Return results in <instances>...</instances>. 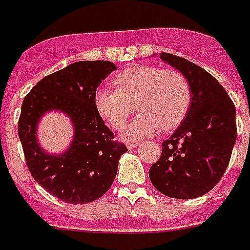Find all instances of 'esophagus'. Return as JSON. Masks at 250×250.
<instances>
[{
	"instance_id": "esophagus-1",
	"label": "esophagus",
	"mask_w": 250,
	"mask_h": 250,
	"mask_svg": "<svg viewBox=\"0 0 250 250\" xmlns=\"http://www.w3.org/2000/svg\"><path fill=\"white\" fill-rule=\"evenodd\" d=\"M137 145H139V143H127V147H128V149H133V147H136Z\"/></svg>"
}]
</instances>
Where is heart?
Here are the masks:
<instances>
[{
    "label": "heart",
    "mask_w": 250,
    "mask_h": 250,
    "mask_svg": "<svg viewBox=\"0 0 250 250\" xmlns=\"http://www.w3.org/2000/svg\"><path fill=\"white\" fill-rule=\"evenodd\" d=\"M117 90L101 87L95 92L99 114L121 129L133 111L140 114L122 133L125 140L147 139L159 132L176 128L188 114L191 101L188 79L177 69H159L151 65H133L114 77Z\"/></svg>",
    "instance_id": "1"
}]
</instances>
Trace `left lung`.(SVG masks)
<instances>
[{"mask_svg": "<svg viewBox=\"0 0 250 250\" xmlns=\"http://www.w3.org/2000/svg\"><path fill=\"white\" fill-rule=\"evenodd\" d=\"M160 59L188 79L191 101L181 125L162 144L150 181L169 198H199L218 184L229 166L237 135L235 105L220 82L199 65L168 52Z\"/></svg>", "mask_w": 250, "mask_h": 250, "instance_id": "obj_1", "label": "left lung"}]
</instances>
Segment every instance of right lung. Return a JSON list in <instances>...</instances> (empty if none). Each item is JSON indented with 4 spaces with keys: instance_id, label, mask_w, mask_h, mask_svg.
Segmentation results:
<instances>
[{
    "instance_id": "obj_1",
    "label": "right lung",
    "mask_w": 250,
    "mask_h": 250,
    "mask_svg": "<svg viewBox=\"0 0 250 250\" xmlns=\"http://www.w3.org/2000/svg\"><path fill=\"white\" fill-rule=\"evenodd\" d=\"M110 62H77L44 77L24 97L18 131L32 177L55 198L69 204L96 200L110 188L125 144L114 141L95 106V92L115 70ZM65 112L75 137L62 154L43 152L37 141V125L44 112Z\"/></svg>"
}]
</instances>
